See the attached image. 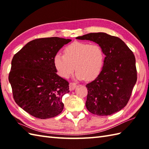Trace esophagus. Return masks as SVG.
Listing matches in <instances>:
<instances>
[{"label":"esophagus","instance_id":"34e87169","mask_svg":"<svg viewBox=\"0 0 149 149\" xmlns=\"http://www.w3.org/2000/svg\"><path fill=\"white\" fill-rule=\"evenodd\" d=\"M77 86V84L74 83H70L69 84V88H70V90L73 91L75 88Z\"/></svg>","mask_w":149,"mask_h":149}]
</instances>
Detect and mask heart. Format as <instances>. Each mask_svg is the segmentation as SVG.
Returning <instances> with one entry per match:
<instances>
[{
	"label": "heart",
	"mask_w": 149,
	"mask_h": 149,
	"mask_svg": "<svg viewBox=\"0 0 149 149\" xmlns=\"http://www.w3.org/2000/svg\"><path fill=\"white\" fill-rule=\"evenodd\" d=\"M105 54L101 47L86 42H73L64 49V55L58 52L54 64L58 74L67 78L74 70L77 79L91 81L97 78L103 68Z\"/></svg>",
	"instance_id": "obj_1"
}]
</instances>
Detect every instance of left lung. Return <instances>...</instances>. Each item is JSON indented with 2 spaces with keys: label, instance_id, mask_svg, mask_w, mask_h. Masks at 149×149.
<instances>
[{
  "label": "left lung",
  "instance_id": "1",
  "mask_svg": "<svg viewBox=\"0 0 149 149\" xmlns=\"http://www.w3.org/2000/svg\"><path fill=\"white\" fill-rule=\"evenodd\" d=\"M76 39L97 43L106 56L99 76L86 85L87 109L99 116L120 111L127 105L137 81L133 52L119 38L105 33H89Z\"/></svg>",
  "mask_w": 149,
  "mask_h": 149
}]
</instances>
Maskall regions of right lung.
Segmentation results:
<instances>
[{
    "instance_id": "right-lung-1",
    "label": "right lung",
    "mask_w": 149,
    "mask_h": 149,
    "mask_svg": "<svg viewBox=\"0 0 149 149\" xmlns=\"http://www.w3.org/2000/svg\"><path fill=\"white\" fill-rule=\"evenodd\" d=\"M71 40L58 37L31 41L13 56L9 81L14 100L36 118H50L62 112V97L68 82L57 74L56 54Z\"/></svg>"
}]
</instances>
